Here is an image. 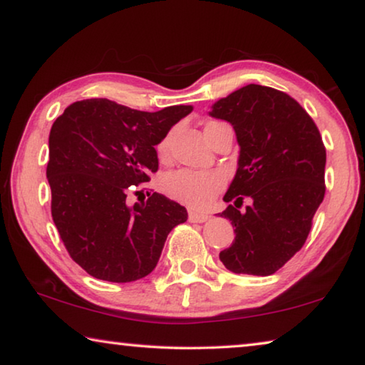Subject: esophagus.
Here are the masks:
<instances>
[{"label": "esophagus", "mask_w": 365, "mask_h": 365, "mask_svg": "<svg viewBox=\"0 0 365 365\" xmlns=\"http://www.w3.org/2000/svg\"><path fill=\"white\" fill-rule=\"evenodd\" d=\"M207 219H209L207 214L196 212V211H190L188 212V220L190 222H197V224H202V222H206Z\"/></svg>", "instance_id": "1"}]
</instances>
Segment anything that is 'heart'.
<instances>
[{"mask_svg": "<svg viewBox=\"0 0 365 365\" xmlns=\"http://www.w3.org/2000/svg\"><path fill=\"white\" fill-rule=\"evenodd\" d=\"M214 123V122H212ZM169 146V138L159 143V151L165 153ZM164 191L175 200L185 202L191 207H205L214 195L224 187V177L215 172H196V170H175L164 178Z\"/></svg>", "mask_w": 365, "mask_h": 365, "instance_id": "obj_1", "label": "heart"}]
</instances>
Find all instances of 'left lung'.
Returning a JSON list of instances; mask_svg holds the SVG:
<instances>
[{
	"instance_id": "obj_1",
	"label": "left lung",
	"mask_w": 365,
	"mask_h": 365,
	"mask_svg": "<svg viewBox=\"0 0 365 365\" xmlns=\"http://www.w3.org/2000/svg\"><path fill=\"white\" fill-rule=\"evenodd\" d=\"M209 115L232 123L238 168L220 217L232 222L235 242L220 261L235 274L272 275L302 245L325 195V146L304 109L283 91L246 85L212 104ZM245 197L252 205L237 207Z\"/></svg>"
}]
</instances>
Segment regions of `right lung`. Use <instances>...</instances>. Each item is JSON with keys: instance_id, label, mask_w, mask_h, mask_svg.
<instances>
[{"instance_id": "1", "label": "right lung", "mask_w": 365, "mask_h": 365, "mask_svg": "<svg viewBox=\"0 0 365 365\" xmlns=\"http://www.w3.org/2000/svg\"><path fill=\"white\" fill-rule=\"evenodd\" d=\"M193 106L156 113L106 98L66 108L49 132L46 178L51 215L71 257L100 280L127 283L151 274L172 228L188 212L164 195L130 206L127 196L158 170L156 145Z\"/></svg>"}]
</instances>
